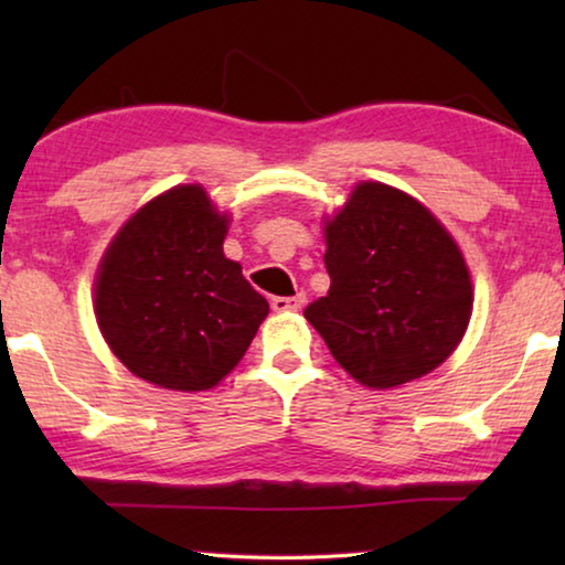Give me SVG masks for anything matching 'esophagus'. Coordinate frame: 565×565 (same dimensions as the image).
<instances>
[{"label": "esophagus", "instance_id": "34e87169", "mask_svg": "<svg viewBox=\"0 0 565 565\" xmlns=\"http://www.w3.org/2000/svg\"><path fill=\"white\" fill-rule=\"evenodd\" d=\"M303 303H306V292H296V296H277V298H273V308L275 311H300V308H303Z\"/></svg>", "mask_w": 565, "mask_h": 565}]
</instances>
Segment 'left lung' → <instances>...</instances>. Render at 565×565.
<instances>
[{
    "mask_svg": "<svg viewBox=\"0 0 565 565\" xmlns=\"http://www.w3.org/2000/svg\"><path fill=\"white\" fill-rule=\"evenodd\" d=\"M329 292L303 316L367 388H396L450 358L473 285L447 228L406 192L360 182L323 226Z\"/></svg>",
    "mask_w": 565,
    "mask_h": 565,
    "instance_id": "1",
    "label": "left lung"
}]
</instances>
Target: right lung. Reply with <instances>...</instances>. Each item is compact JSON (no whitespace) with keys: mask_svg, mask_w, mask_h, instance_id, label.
I'll use <instances>...</instances> for the list:
<instances>
[{"mask_svg":"<svg viewBox=\"0 0 565 565\" xmlns=\"http://www.w3.org/2000/svg\"><path fill=\"white\" fill-rule=\"evenodd\" d=\"M228 215L177 184L126 221L95 280L105 342L130 373L169 391L218 385L249 350L269 303L226 259Z\"/></svg>","mask_w":565,"mask_h":565,"instance_id":"add662e5","label":"right lung"}]
</instances>
